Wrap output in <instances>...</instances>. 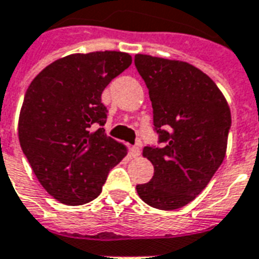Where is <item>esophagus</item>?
<instances>
[{
  "mask_svg": "<svg viewBox=\"0 0 259 259\" xmlns=\"http://www.w3.org/2000/svg\"><path fill=\"white\" fill-rule=\"evenodd\" d=\"M141 155V151H140V148L137 147V145H135V147H132V156H135V158H137V156H140Z\"/></svg>",
  "mask_w": 259,
  "mask_h": 259,
  "instance_id": "obj_1",
  "label": "esophagus"
}]
</instances>
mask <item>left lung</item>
<instances>
[{
	"label": "left lung",
	"instance_id": "left-lung-1",
	"mask_svg": "<svg viewBox=\"0 0 259 259\" xmlns=\"http://www.w3.org/2000/svg\"><path fill=\"white\" fill-rule=\"evenodd\" d=\"M148 88L158 144L143 156L154 177L136 189L147 204L176 210L192 202L221 166L231 130V110L210 76L188 63L136 55Z\"/></svg>",
	"mask_w": 259,
	"mask_h": 259
}]
</instances>
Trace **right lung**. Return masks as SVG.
<instances>
[{"instance_id":"obj_1","label":"right lung","mask_w":259,"mask_h":259,"mask_svg":"<svg viewBox=\"0 0 259 259\" xmlns=\"http://www.w3.org/2000/svg\"><path fill=\"white\" fill-rule=\"evenodd\" d=\"M130 64L123 52L76 53L53 61L28 86L19 141L38 181L59 202H92L127 154L103 127L108 110L101 93Z\"/></svg>"}]
</instances>
